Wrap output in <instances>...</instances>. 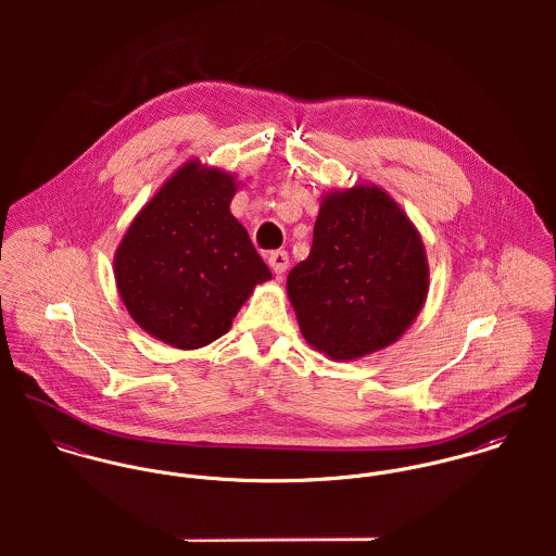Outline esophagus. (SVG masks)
<instances>
[{
	"label": "esophagus",
	"mask_w": 556,
	"mask_h": 556,
	"mask_svg": "<svg viewBox=\"0 0 556 556\" xmlns=\"http://www.w3.org/2000/svg\"><path fill=\"white\" fill-rule=\"evenodd\" d=\"M267 263H269L271 271L280 278L289 269V254L285 250H274L267 254Z\"/></svg>",
	"instance_id": "34e87169"
}]
</instances>
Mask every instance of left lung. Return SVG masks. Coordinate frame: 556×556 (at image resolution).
Instances as JSON below:
<instances>
[{
    "label": "left lung",
    "mask_w": 556,
    "mask_h": 556,
    "mask_svg": "<svg viewBox=\"0 0 556 556\" xmlns=\"http://www.w3.org/2000/svg\"><path fill=\"white\" fill-rule=\"evenodd\" d=\"M428 287L421 236L377 184L320 197L311 254L287 278L302 336L333 362L394 344L421 313Z\"/></svg>",
    "instance_id": "obj_1"
}]
</instances>
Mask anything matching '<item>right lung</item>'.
Listing matches in <instances>:
<instances>
[{
  "label": "right lung",
  "instance_id": "obj_1",
  "mask_svg": "<svg viewBox=\"0 0 556 556\" xmlns=\"http://www.w3.org/2000/svg\"><path fill=\"white\" fill-rule=\"evenodd\" d=\"M236 173L184 162L117 243L113 276L132 320L175 349H201L231 323L271 271L231 214Z\"/></svg>",
  "mask_w": 556,
  "mask_h": 556
}]
</instances>
